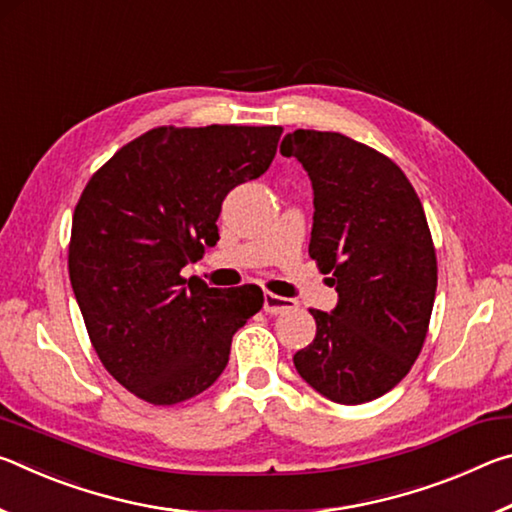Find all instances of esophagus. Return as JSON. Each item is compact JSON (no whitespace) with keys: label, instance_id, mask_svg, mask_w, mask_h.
I'll return each instance as SVG.
<instances>
[{"label":"esophagus","instance_id":"obj_1","mask_svg":"<svg viewBox=\"0 0 512 512\" xmlns=\"http://www.w3.org/2000/svg\"><path fill=\"white\" fill-rule=\"evenodd\" d=\"M298 302L291 300V298H282V296H275V293H264V311L271 316L277 314H284V311L289 309H296Z\"/></svg>","mask_w":512,"mask_h":512}]
</instances>
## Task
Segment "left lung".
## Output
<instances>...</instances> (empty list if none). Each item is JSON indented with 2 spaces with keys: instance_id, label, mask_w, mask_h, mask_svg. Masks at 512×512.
<instances>
[{
  "instance_id": "8db88e82",
  "label": "left lung",
  "mask_w": 512,
  "mask_h": 512,
  "mask_svg": "<svg viewBox=\"0 0 512 512\" xmlns=\"http://www.w3.org/2000/svg\"><path fill=\"white\" fill-rule=\"evenodd\" d=\"M280 153L314 187L309 257L339 293L332 314L309 309L316 339L293 354L307 384L339 404L377 400L418 359L438 264L422 203L397 164L341 133L298 131Z\"/></svg>"
}]
</instances>
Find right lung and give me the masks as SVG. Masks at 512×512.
Returning a JSON list of instances; mask_svg holds the SVG:
<instances>
[{
	"mask_svg": "<svg viewBox=\"0 0 512 512\" xmlns=\"http://www.w3.org/2000/svg\"><path fill=\"white\" fill-rule=\"evenodd\" d=\"M280 126H160L112 155L76 203L69 280L106 370L171 406L210 388L262 289H214L180 271L219 241L230 189L271 167Z\"/></svg>",
	"mask_w": 512,
	"mask_h": 512,
	"instance_id": "right-lung-1",
	"label": "right lung"
}]
</instances>
